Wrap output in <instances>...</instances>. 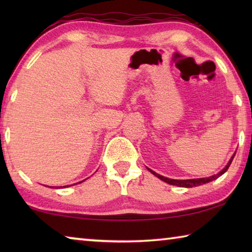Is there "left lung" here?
I'll use <instances>...</instances> for the list:
<instances>
[{
	"instance_id": "obj_1",
	"label": "left lung",
	"mask_w": 252,
	"mask_h": 252,
	"mask_svg": "<svg viewBox=\"0 0 252 252\" xmlns=\"http://www.w3.org/2000/svg\"><path fill=\"white\" fill-rule=\"evenodd\" d=\"M234 156H236V152H234V155L231 157V159L229 160L228 164L225 165V167H224L222 170H221V171H220L219 173H217V174H215V176H211V177H209V178L188 179V180H176V179H169V178H165V177H163V176H160V174L156 173L155 171H152V170L149 169V168H148V170H149V171H150L152 174H155V176H156L157 178H159L160 180L167 182V183H169V185L177 186V187H182V188H192V187H198V186L204 185V183H208V182H210V181H212V180H216V179H218L220 176H222V174L229 169L230 164H231V162H232V160H233Z\"/></svg>"
}]
</instances>
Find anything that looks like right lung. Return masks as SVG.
I'll list each match as a JSON object with an SVG mask.
<instances>
[{
  "instance_id": "obj_1",
  "label": "right lung",
  "mask_w": 252,
  "mask_h": 252,
  "mask_svg": "<svg viewBox=\"0 0 252 252\" xmlns=\"http://www.w3.org/2000/svg\"><path fill=\"white\" fill-rule=\"evenodd\" d=\"M81 182H82V181H81ZM79 183H80V182H79ZM66 187H69V186H66ZM52 188H53V187H52ZM57 188H58V187H57Z\"/></svg>"
}]
</instances>
